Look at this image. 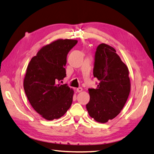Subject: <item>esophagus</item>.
<instances>
[{
    "label": "esophagus",
    "mask_w": 154,
    "mask_h": 154,
    "mask_svg": "<svg viewBox=\"0 0 154 154\" xmlns=\"http://www.w3.org/2000/svg\"><path fill=\"white\" fill-rule=\"evenodd\" d=\"M76 91H77L78 93L81 92V91H83V88H82V87H79V88H77V89H76Z\"/></svg>",
    "instance_id": "esophagus-1"
}]
</instances>
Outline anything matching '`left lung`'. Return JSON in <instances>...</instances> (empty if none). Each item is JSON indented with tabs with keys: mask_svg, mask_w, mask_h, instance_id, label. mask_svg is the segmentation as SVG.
Listing matches in <instances>:
<instances>
[{
	"mask_svg": "<svg viewBox=\"0 0 154 154\" xmlns=\"http://www.w3.org/2000/svg\"><path fill=\"white\" fill-rule=\"evenodd\" d=\"M127 66L109 45H99L95 53L93 76L99 80L96 89H88L90 100L86 105L95 121L106 123L120 113L130 92Z\"/></svg>",
	"mask_w": 154,
	"mask_h": 154,
	"instance_id": "1",
	"label": "left lung"
}]
</instances>
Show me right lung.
Segmentation results:
<instances>
[{"label": "right lung", "instance_id": "add662e5", "mask_svg": "<svg viewBox=\"0 0 154 154\" xmlns=\"http://www.w3.org/2000/svg\"><path fill=\"white\" fill-rule=\"evenodd\" d=\"M77 43L72 39H59L38 51L27 67L24 89L30 103L45 119H59L73 102V90L60 81L66 77L68 53Z\"/></svg>", "mask_w": 154, "mask_h": 154}]
</instances>
